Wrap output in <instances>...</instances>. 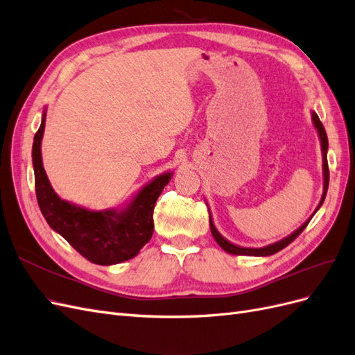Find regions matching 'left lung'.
I'll use <instances>...</instances> for the list:
<instances>
[{
	"instance_id": "1",
	"label": "left lung",
	"mask_w": 355,
	"mask_h": 355,
	"mask_svg": "<svg viewBox=\"0 0 355 355\" xmlns=\"http://www.w3.org/2000/svg\"><path fill=\"white\" fill-rule=\"evenodd\" d=\"M311 120H313V124L315 127V130L318 133V139H320V145H321V155H323V196H321V200L318 202V206L315 209V211L321 207V204L324 202V198H326V194H327V188H329V166H327V149H329V141H327V135H326V130L323 124H321L318 115L313 111L311 112ZM207 204V202H206ZM209 207V206H207ZM315 211L313 213V216L315 214ZM313 216H311L308 220H305L300 227L293 231L290 235H287V237H284L283 240L277 241V243H272V244H268V245H263V247H243V245H237L234 244L231 241H228L227 239L223 237V235L216 230V227H214L213 223V218H211V213L209 210V219H210V231H211V235L213 239L216 240V243L222 247V249L225 252H228L231 254H245V256H271L277 252L283 250L286 245H288L290 243H292L297 235L302 232L306 225L309 223V220L313 219Z\"/></svg>"
}]
</instances>
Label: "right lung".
I'll use <instances>...</instances> for the list:
<instances>
[{
	"instance_id": "1",
	"label": "right lung",
	"mask_w": 355,
	"mask_h": 355,
	"mask_svg": "<svg viewBox=\"0 0 355 355\" xmlns=\"http://www.w3.org/2000/svg\"><path fill=\"white\" fill-rule=\"evenodd\" d=\"M44 108L41 125L32 145L38 206L53 231L60 234L85 259L98 265H115L132 259L151 240L154 207L173 171L155 176L120 209L89 210L62 200L46 175L41 157V141L46 127Z\"/></svg>"
}]
</instances>
